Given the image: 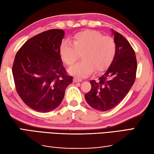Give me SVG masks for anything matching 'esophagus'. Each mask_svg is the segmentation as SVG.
<instances>
[{
  "mask_svg": "<svg viewBox=\"0 0 154 154\" xmlns=\"http://www.w3.org/2000/svg\"><path fill=\"white\" fill-rule=\"evenodd\" d=\"M82 80L80 79H78V78H74V82H81Z\"/></svg>",
  "mask_w": 154,
  "mask_h": 154,
  "instance_id": "esophagus-1",
  "label": "esophagus"
}]
</instances>
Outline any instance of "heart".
Masks as SVG:
<instances>
[{
  "label": "heart",
  "instance_id": "obj_1",
  "mask_svg": "<svg viewBox=\"0 0 154 154\" xmlns=\"http://www.w3.org/2000/svg\"><path fill=\"white\" fill-rule=\"evenodd\" d=\"M59 51L61 59L69 66L77 61L81 53L83 60L70 68L69 72L83 77L94 69L95 72H101L110 66L116 53V44L111 37L87 30L75 34L72 44L63 42Z\"/></svg>",
  "mask_w": 154,
  "mask_h": 154
}]
</instances>
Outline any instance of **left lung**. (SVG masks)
<instances>
[{
  "label": "left lung",
  "instance_id": "1",
  "mask_svg": "<svg viewBox=\"0 0 154 154\" xmlns=\"http://www.w3.org/2000/svg\"><path fill=\"white\" fill-rule=\"evenodd\" d=\"M112 31L116 44L114 59L98 80H91V89L85 95L90 106L100 111H107L119 104L132 87L137 74L134 49L122 35Z\"/></svg>",
  "mask_w": 154,
  "mask_h": 154
}]
</instances>
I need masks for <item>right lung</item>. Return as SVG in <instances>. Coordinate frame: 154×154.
Returning a JSON list of instances; mask_svg holds the SVG:
<instances>
[{
    "instance_id": "add662e5",
    "label": "right lung",
    "mask_w": 154,
    "mask_h": 154,
    "mask_svg": "<svg viewBox=\"0 0 154 154\" xmlns=\"http://www.w3.org/2000/svg\"><path fill=\"white\" fill-rule=\"evenodd\" d=\"M61 29H51L31 37L17 52L12 73L17 94L28 106L47 112L60 105L73 82L63 65Z\"/></svg>"
}]
</instances>
